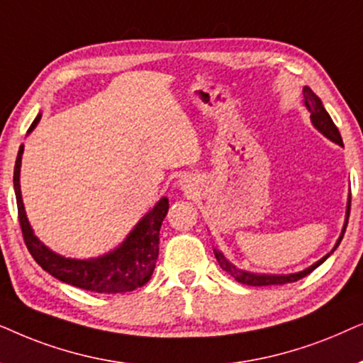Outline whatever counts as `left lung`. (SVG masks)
<instances>
[{"mask_svg": "<svg viewBox=\"0 0 363 363\" xmlns=\"http://www.w3.org/2000/svg\"><path fill=\"white\" fill-rule=\"evenodd\" d=\"M303 98H306V106L308 108V111H311V119H312L313 125H315V128L323 134V136H327L328 139H330V141L340 144V146H344L339 129H337V125L333 124L332 118H330V116H328L325 108H323L320 98H318V96L313 93L311 88H303ZM349 216H350V202H349V206H347V219H345L344 230H342V235L339 238V240H337V244H335V247H333V250L339 247V244L342 242V238H344V234H345L347 224H349ZM333 250H332V252H333ZM214 254H216V259H217V262H219V265L222 267V270H225V272L229 274L230 277H234L235 280H238V282L244 284V286H254V287L284 286V284L297 282V280H301L302 277H306V275L311 274L313 269H317L318 265H320L323 260H327L328 255H330V254H327L325 257H322L320 260H318V262H315L313 265H311V267H308V269L302 270V272H297V274H289V275H257V274L245 272V270H240V269L235 267V265H232L229 260L224 257V254L219 252V250L214 249Z\"/></svg>", "mask_w": 363, "mask_h": 363, "instance_id": "8db88e82", "label": "left lung"}]
</instances>
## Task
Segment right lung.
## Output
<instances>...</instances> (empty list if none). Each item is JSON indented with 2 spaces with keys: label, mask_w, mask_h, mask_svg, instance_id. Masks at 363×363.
Returning <instances> with one entry per match:
<instances>
[{
  "label": "right lung",
  "mask_w": 363,
  "mask_h": 363,
  "mask_svg": "<svg viewBox=\"0 0 363 363\" xmlns=\"http://www.w3.org/2000/svg\"><path fill=\"white\" fill-rule=\"evenodd\" d=\"M41 114L33 121L30 131L40 123ZM23 146L19 147L16 164H14L13 184L18 204V219L21 225L23 239L28 250L41 269L69 286L99 294H124L143 287L149 282L156 267L159 255V230L169 211L167 197H162L157 206L134 227L121 247L98 259L76 260L61 257L51 252L40 239L33 234L30 222L24 212L21 189H19V167H21Z\"/></svg>",
  "instance_id": "add662e5"
}]
</instances>
